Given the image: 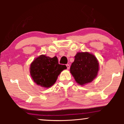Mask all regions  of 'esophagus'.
Masks as SVG:
<instances>
[{"label": "esophagus", "instance_id": "1", "mask_svg": "<svg viewBox=\"0 0 124 124\" xmlns=\"http://www.w3.org/2000/svg\"><path fill=\"white\" fill-rule=\"evenodd\" d=\"M66 66H67V69H68V70H69V69H70V64H66Z\"/></svg>", "mask_w": 124, "mask_h": 124}]
</instances>
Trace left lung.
<instances>
[{
    "label": "left lung",
    "mask_w": 124,
    "mask_h": 124,
    "mask_svg": "<svg viewBox=\"0 0 124 124\" xmlns=\"http://www.w3.org/2000/svg\"><path fill=\"white\" fill-rule=\"evenodd\" d=\"M74 57L70 71L75 81L81 85L91 82L99 70L97 58L89 52H78Z\"/></svg>",
    "instance_id": "left-lung-1"
}]
</instances>
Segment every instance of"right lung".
Listing matches in <instances>:
<instances>
[{
    "label": "right lung",
    "instance_id": "1",
    "mask_svg": "<svg viewBox=\"0 0 124 124\" xmlns=\"http://www.w3.org/2000/svg\"><path fill=\"white\" fill-rule=\"evenodd\" d=\"M66 68V65L58 63L56 56L51 58L42 54L31 64L30 73L37 84L50 87L56 82L61 72Z\"/></svg>",
    "mask_w": 124,
    "mask_h": 124
}]
</instances>
